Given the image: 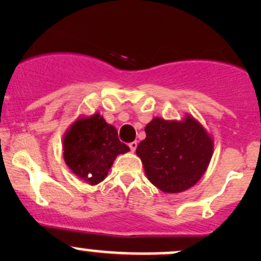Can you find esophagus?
Segmentation results:
<instances>
[{
  "label": "esophagus",
  "instance_id": "1",
  "mask_svg": "<svg viewBox=\"0 0 261 261\" xmlns=\"http://www.w3.org/2000/svg\"><path fill=\"white\" fill-rule=\"evenodd\" d=\"M128 146H130L131 151H135V150H136V147H138V143H136V141H133V143H130V144H128Z\"/></svg>",
  "mask_w": 261,
  "mask_h": 261
}]
</instances>
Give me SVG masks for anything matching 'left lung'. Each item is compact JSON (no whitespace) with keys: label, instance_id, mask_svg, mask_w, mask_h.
<instances>
[{"label":"left lung","instance_id":"left-lung-1","mask_svg":"<svg viewBox=\"0 0 261 261\" xmlns=\"http://www.w3.org/2000/svg\"><path fill=\"white\" fill-rule=\"evenodd\" d=\"M145 133L136 154L156 188L180 193L203 177L213 154V139L193 116L186 115L180 121L154 117Z\"/></svg>","mask_w":261,"mask_h":261}]
</instances>
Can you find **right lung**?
Returning a JSON list of instances; mask_svg holds the SVG:
<instances>
[{"mask_svg": "<svg viewBox=\"0 0 261 261\" xmlns=\"http://www.w3.org/2000/svg\"><path fill=\"white\" fill-rule=\"evenodd\" d=\"M130 151L118 140L115 126L97 112L81 116L63 136V156L70 170L91 186L101 183L109 174L117 155Z\"/></svg>", "mask_w": 261, "mask_h": 261, "instance_id": "right-lung-1", "label": "right lung"}]
</instances>
